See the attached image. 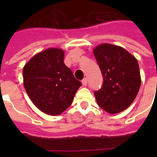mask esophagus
Masks as SVG:
<instances>
[{
	"label": "esophagus",
	"mask_w": 157,
	"mask_h": 157,
	"mask_svg": "<svg viewBox=\"0 0 157 157\" xmlns=\"http://www.w3.org/2000/svg\"><path fill=\"white\" fill-rule=\"evenodd\" d=\"M82 85L85 86H86L87 85V79H86V78H84V79H83V80H82Z\"/></svg>",
	"instance_id": "1"
}]
</instances>
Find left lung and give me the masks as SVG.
Wrapping results in <instances>:
<instances>
[{
  "mask_svg": "<svg viewBox=\"0 0 157 157\" xmlns=\"http://www.w3.org/2000/svg\"><path fill=\"white\" fill-rule=\"evenodd\" d=\"M93 53L103 78L102 87L94 91L98 104L112 114L124 111L140 86L137 59L124 48L109 44L99 45Z\"/></svg>",
  "mask_w": 157,
  "mask_h": 157,
  "instance_id": "8db88e82",
  "label": "left lung"
}]
</instances>
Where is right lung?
Here are the masks:
<instances>
[{
    "instance_id": "1",
    "label": "right lung",
    "mask_w": 157,
    "mask_h": 157,
    "mask_svg": "<svg viewBox=\"0 0 157 157\" xmlns=\"http://www.w3.org/2000/svg\"><path fill=\"white\" fill-rule=\"evenodd\" d=\"M23 84L33 104L44 113L59 115L69 108L82 86L64 63V51L48 48L24 66Z\"/></svg>"
}]
</instances>
